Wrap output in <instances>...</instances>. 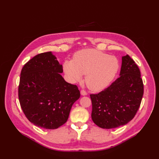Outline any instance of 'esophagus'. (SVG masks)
<instances>
[{
    "mask_svg": "<svg viewBox=\"0 0 159 159\" xmlns=\"http://www.w3.org/2000/svg\"><path fill=\"white\" fill-rule=\"evenodd\" d=\"M80 93H81V95H83V96H84V95H87V92H86L85 91H84V90H81V91H80Z\"/></svg>",
    "mask_w": 159,
    "mask_h": 159,
    "instance_id": "34e87169",
    "label": "esophagus"
}]
</instances>
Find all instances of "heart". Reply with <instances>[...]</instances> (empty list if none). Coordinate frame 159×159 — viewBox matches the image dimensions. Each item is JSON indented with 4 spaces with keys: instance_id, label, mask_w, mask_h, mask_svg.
<instances>
[{
    "instance_id": "heart-1",
    "label": "heart",
    "mask_w": 159,
    "mask_h": 159,
    "mask_svg": "<svg viewBox=\"0 0 159 159\" xmlns=\"http://www.w3.org/2000/svg\"><path fill=\"white\" fill-rule=\"evenodd\" d=\"M119 68L116 57L95 49L79 51L73 60L66 61L64 64V72L71 82L81 80L85 75L88 87L95 91L107 88L115 79Z\"/></svg>"
}]
</instances>
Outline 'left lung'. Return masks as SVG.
Returning a JSON list of instances; mask_svg holds the SVG:
<instances>
[{
  "instance_id": "8db88e82",
  "label": "left lung",
  "mask_w": 159,
  "mask_h": 159,
  "mask_svg": "<svg viewBox=\"0 0 159 159\" xmlns=\"http://www.w3.org/2000/svg\"><path fill=\"white\" fill-rule=\"evenodd\" d=\"M119 78L98 94H91V119L103 129H113L128 123L140 107L143 83L137 65L129 55L122 57Z\"/></svg>"
}]
</instances>
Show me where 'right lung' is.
Here are the masks:
<instances>
[{"mask_svg": "<svg viewBox=\"0 0 159 159\" xmlns=\"http://www.w3.org/2000/svg\"><path fill=\"white\" fill-rule=\"evenodd\" d=\"M62 66L52 52L35 56L24 66L18 98L27 119L34 125L55 129L68 120L73 104L80 97L75 85L64 80Z\"/></svg>", "mask_w": 159, "mask_h": 159, "instance_id": "right-lung-1", "label": "right lung"}]
</instances>
